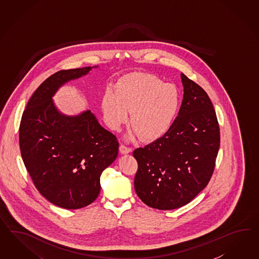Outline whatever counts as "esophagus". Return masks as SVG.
Returning a JSON list of instances; mask_svg holds the SVG:
<instances>
[{"label": "esophagus", "instance_id": "esophagus-1", "mask_svg": "<svg viewBox=\"0 0 259 259\" xmlns=\"http://www.w3.org/2000/svg\"><path fill=\"white\" fill-rule=\"evenodd\" d=\"M131 151H132V149L130 147H127L124 144H121L119 146V152L121 154H129V153H131Z\"/></svg>", "mask_w": 259, "mask_h": 259}]
</instances>
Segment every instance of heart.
<instances>
[{
  "mask_svg": "<svg viewBox=\"0 0 259 259\" xmlns=\"http://www.w3.org/2000/svg\"><path fill=\"white\" fill-rule=\"evenodd\" d=\"M102 107L113 130H119L131 112L132 134L152 141L167 133L172 125L180 108V94L175 85L165 84L154 74L137 72L121 77L116 91L107 89Z\"/></svg>",
  "mask_w": 259,
  "mask_h": 259,
  "instance_id": "1",
  "label": "heart"
}]
</instances>
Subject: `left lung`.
Instances as JSON below:
<instances>
[{
    "label": "left lung",
    "instance_id": "obj_1",
    "mask_svg": "<svg viewBox=\"0 0 259 259\" xmlns=\"http://www.w3.org/2000/svg\"><path fill=\"white\" fill-rule=\"evenodd\" d=\"M182 105L168 132L134 151L138 161L135 189L148 206L179 208L203 190L213 175L221 137L207 93L181 73Z\"/></svg>",
    "mask_w": 259,
    "mask_h": 259
}]
</instances>
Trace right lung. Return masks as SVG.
<instances>
[{
    "instance_id": "right-lung-1",
    "label": "right lung",
    "mask_w": 259,
    "mask_h": 259,
    "mask_svg": "<svg viewBox=\"0 0 259 259\" xmlns=\"http://www.w3.org/2000/svg\"><path fill=\"white\" fill-rule=\"evenodd\" d=\"M91 70H62L48 77L31 96L20 124L21 157L35 188L66 209L96 200L101 175L119 152L116 136L100 125L91 110L68 117L53 103L59 87Z\"/></svg>"
}]
</instances>
